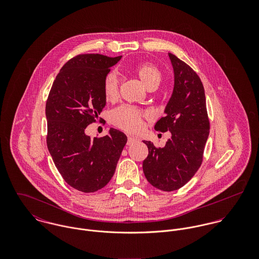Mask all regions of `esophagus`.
I'll use <instances>...</instances> for the list:
<instances>
[{
    "label": "esophagus",
    "instance_id": "esophagus-1",
    "mask_svg": "<svg viewBox=\"0 0 259 259\" xmlns=\"http://www.w3.org/2000/svg\"><path fill=\"white\" fill-rule=\"evenodd\" d=\"M137 141H138V140H137L135 137H128V138H127V145H133V144H135Z\"/></svg>",
    "mask_w": 259,
    "mask_h": 259
}]
</instances>
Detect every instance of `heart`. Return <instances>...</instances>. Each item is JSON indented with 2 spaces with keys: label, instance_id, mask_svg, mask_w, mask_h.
<instances>
[{
  "label": "heart",
  "instance_id": "heart-1",
  "mask_svg": "<svg viewBox=\"0 0 259 259\" xmlns=\"http://www.w3.org/2000/svg\"><path fill=\"white\" fill-rule=\"evenodd\" d=\"M134 70L147 89L151 85H158L161 74L153 64L142 63L137 65ZM103 92L107 101L116 99L118 94V79L114 72L106 74L103 80ZM145 117L146 114L143 111L130 106H121L111 112L112 123L131 133H137L142 130Z\"/></svg>",
  "mask_w": 259,
  "mask_h": 259
}]
</instances>
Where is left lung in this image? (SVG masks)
<instances>
[{
    "instance_id": "left-lung-1",
    "label": "left lung",
    "mask_w": 259,
    "mask_h": 259,
    "mask_svg": "<svg viewBox=\"0 0 259 259\" xmlns=\"http://www.w3.org/2000/svg\"><path fill=\"white\" fill-rule=\"evenodd\" d=\"M175 74L171 97L164 109L165 116L157 120L154 130L170 132L163 148L148 146L143 162L148 183L163 191L177 190L186 185L202 162L209 135L205 94L197 74L185 62L168 53Z\"/></svg>"
}]
</instances>
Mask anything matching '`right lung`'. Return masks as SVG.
Wrapping results in <instances>:
<instances>
[{
	"label": "right lung",
	"mask_w": 259,
	"mask_h": 259,
	"mask_svg": "<svg viewBox=\"0 0 259 259\" xmlns=\"http://www.w3.org/2000/svg\"><path fill=\"white\" fill-rule=\"evenodd\" d=\"M121 56L78 55L61 69L46 104L47 145L68 185L95 192L109 184L127 138L115 128L91 139L85 127L99 119L107 100L103 80Z\"/></svg>",
	"instance_id": "right-lung-1"
}]
</instances>
